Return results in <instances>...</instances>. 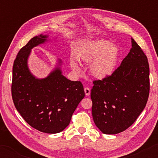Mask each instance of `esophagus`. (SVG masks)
I'll return each instance as SVG.
<instances>
[{"label": "esophagus", "mask_w": 158, "mask_h": 158, "mask_svg": "<svg viewBox=\"0 0 158 158\" xmlns=\"http://www.w3.org/2000/svg\"><path fill=\"white\" fill-rule=\"evenodd\" d=\"M84 90H85V95L86 96H89L90 95V89L89 88H85V89H84Z\"/></svg>", "instance_id": "1"}]
</instances>
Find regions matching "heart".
<instances>
[{
  "label": "heart",
  "mask_w": 158,
  "mask_h": 158,
  "mask_svg": "<svg viewBox=\"0 0 158 158\" xmlns=\"http://www.w3.org/2000/svg\"><path fill=\"white\" fill-rule=\"evenodd\" d=\"M118 49L104 40H96L87 44L78 52L77 57L84 63L90 64L94 77L102 79L113 72L118 59ZM70 65L75 70L80 69V64L75 56H71Z\"/></svg>",
  "instance_id": "b5f03b06"
}]
</instances>
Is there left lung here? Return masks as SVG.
Instances as JSON below:
<instances>
[{"mask_svg":"<svg viewBox=\"0 0 158 158\" xmlns=\"http://www.w3.org/2000/svg\"><path fill=\"white\" fill-rule=\"evenodd\" d=\"M132 48L111 75L94 80L90 92L92 115L106 135L124 131L135 122L149 95L147 56L133 39Z\"/></svg>","mask_w":158,"mask_h":158,"instance_id":"8db88e82","label":"left lung"}]
</instances>
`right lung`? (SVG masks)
Wrapping results in <instances>:
<instances>
[{
    "label": "right lung",
    "mask_w": 158,
    "mask_h": 158,
    "mask_svg": "<svg viewBox=\"0 0 158 158\" xmlns=\"http://www.w3.org/2000/svg\"><path fill=\"white\" fill-rule=\"evenodd\" d=\"M47 38L35 36L18 52L12 68L11 91L16 109L30 126L56 134L68 126L85 91L80 81L69 80L59 68L42 79L30 73L27 67L30 50L46 41Z\"/></svg>",
    "instance_id": "right-lung-1"
}]
</instances>
